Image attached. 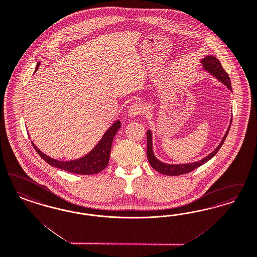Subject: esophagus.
Instances as JSON below:
<instances>
[{
  "instance_id": "1",
  "label": "esophagus",
  "mask_w": 257,
  "mask_h": 257,
  "mask_svg": "<svg viewBox=\"0 0 257 257\" xmlns=\"http://www.w3.org/2000/svg\"><path fill=\"white\" fill-rule=\"evenodd\" d=\"M143 113V107L140 103H133L128 109V114L130 116H137V115H142Z\"/></svg>"
}]
</instances>
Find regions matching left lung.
Returning a JSON list of instances; mask_svg holds the SVG:
<instances>
[{"label": "left lung", "instance_id": "left-lung-1", "mask_svg": "<svg viewBox=\"0 0 257 257\" xmlns=\"http://www.w3.org/2000/svg\"><path fill=\"white\" fill-rule=\"evenodd\" d=\"M201 63L203 64L204 69L209 71L212 75H213L216 79L220 80L223 82L228 88L231 91V84H230V80L229 75L227 74V72L223 69L220 62L213 56H207L206 58H204ZM230 124H231V119H230ZM230 125L227 130V132L225 134V136L223 137L220 144L216 147V149L212 152L208 157H206L202 160H199L197 162L194 163H188V164H179V165H171V164H165L163 162H161L160 160H157L153 154V149H152V134L151 131H147V158L148 161L150 163L151 166L155 169L156 171H158L162 175H166V176H180V175H184L187 173L192 172L195 168L203 165L204 163H206L208 160H211L215 156V154L219 151L221 148L223 143L225 142L229 131H230Z\"/></svg>", "mask_w": 257, "mask_h": 257}]
</instances>
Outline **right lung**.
I'll list each match as a JSON object with an SVG mask.
<instances>
[{
  "mask_svg": "<svg viewBox=\"0 0 257 257\" xmlns=\"http://www.w3.org/2000/svg\"><path fill=\"white\" fill-rule=\"evenodd\" d=\"M39 67V63L36 67V70ZM120 127V121L116 120L108 130H107L100 142L97 143V146L89 153L87 156L81 158L80 160H71V161H60L53 160L44 153L39 150L35 145L32 143L37 153L41 156L43 160H45L48 164L56 168L62 169L63 171H67L72 174L78 175H95L105 169L109 162L110 152L112 147V142L114 140L115 134Z\"/></svg>",
  "mask_w": 257,
  "mask_h": 257,
  "instance_id": "add662e5",
  "label": "right lung"
}]
</instances>
